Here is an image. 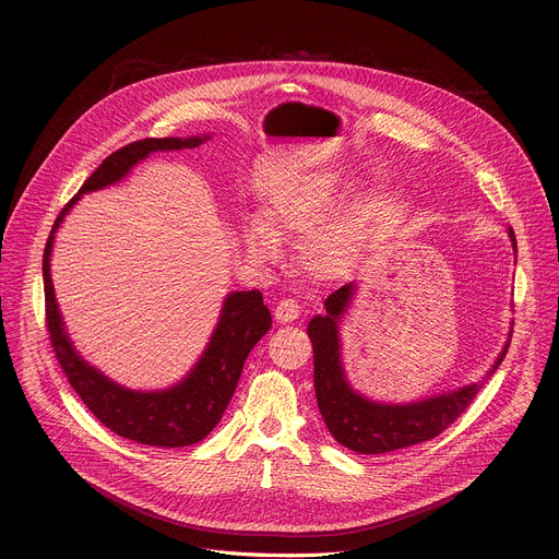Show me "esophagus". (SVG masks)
I'll return each mask as SVG.
<instances>
[{"instance_id": "obj_1", "label": "esophagus", "mask_w": 559, "mask_h": 559, "mask_svg": "<svg viewBox=\"0 0 559 559\" xmlns=\"http://www.w3.org/2000/svg\"><path fill=\"white\" fill-rule=\"evenodd\" d=\"M298 316H300V305H298L296 300H292V298L281 300V302L276 305V309H274V318H276V321H278L281 325L294 323Z\"/></svg>"}]
</instances>
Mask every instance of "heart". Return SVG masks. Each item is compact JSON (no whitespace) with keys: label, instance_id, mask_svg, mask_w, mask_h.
<instances>
[{"label":"heart","instance_id":"b5f03b06","mask_svg":"<svg viewBox=\"0 0 559 559\" xmlns=\"http://www.w3.org/2000/svg\"><path fill=\"white\" fill-rule=\"evenodd\" d=\"M356 177L343 168H318L278 183L263 218L246 216L241 243L250 259L278 263L281 241L305 243L302 263L316 278L347 276L367 252L380 221V199L373 192H352Z\"/></svg>","mask_w":559,"mask_h":559}]
</instances>
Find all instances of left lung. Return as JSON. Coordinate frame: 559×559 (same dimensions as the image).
<instances>
[{
  "label": "left lung",
  "mask_w": 559,
  "mask_h": 559,
  "mask_svg": "<svg viewBox=\"0 0 559 559\" xmlns=\"http://www.w3.org/2000/svg\"><path fill=\"white\" fill-rule=\"evenodd\" d=\"M507 234L511 238L513 252H518L513 229L507 227ZM356 294L358 283L343 285L328 296L325 313H316L307 325L313 347L316 401L330 433L343 447L367 455L389 453L436 438L464 414V409L473 403L475 393L480 391L483 380L418 397L412 403H382L360 393L347 378L341 343V323L345 313H349ZM511 332L485 378H489L504 360Z\"/></svg>",
  "instance_id": "8db88e82"
}]
</instances>
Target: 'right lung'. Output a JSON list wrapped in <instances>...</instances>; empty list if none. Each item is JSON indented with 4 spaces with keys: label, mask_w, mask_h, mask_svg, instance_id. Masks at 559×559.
I'll use <instances>...</instances> for the list:
<instances>
[{
    "label": "right lung",
    "mask_w": 559,
    "mask_h": 559,
    "mask_svg": "<svg viewBox=\"0 0 559 559\" xmlns=\"http://www.w3.org/2000/svg\"><path fill=\"white\" fill-rule=\"evenodd\" d=\"M210 139L212 134L143 139L110 154L82 186V190L76 192V197L61 210L44 250L41 270L46 323L50 343L68 382L97 416V420H102L110 431L147 447H190L203 440L218 425L225 407L231 401L238 378H241L246 358L272 328V313L263 305V294L259 289L229 292L223 298L216 328L212 330L205 349L179 382L150 391L123 386L91 365L76 352L68 336L50 274L55 236L63 218L84 194L121 183L154 152L197 147Z\"/></svg>",
    "instance_id": "right-lung-1"
}]
</instances>
